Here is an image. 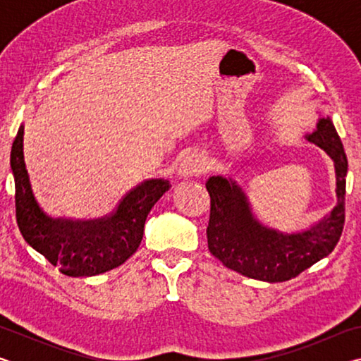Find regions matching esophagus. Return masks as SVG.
<instances>
[{
	"label": "esophagus",
	"instance_id": "1",
	"mask_svg": "<svg viewBox=\"0 0 361 361\" xmlns=\"http://www.w3.org/2000/svg\"><path fill=\"white\" fill-rule=\"evenodd\" d=\"M205 170H207L205 157L200 154V152H191V154H188L181 161L178 167V175L181 178H192V176L204 173Z\"/></svg>",
	"mask_w": 361,
	"mask_h": 361
}]
</instances>
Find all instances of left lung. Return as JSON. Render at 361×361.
I'll return each mask as SVG.
<instances>
[{"mask_svg":"<svg viewBox=\"0 0 361 361\" xmlns=\"http://www.w3.org/2000/svg\"><path fill=\"white\" fill-rule=\"evenodd\" d=\"M325 149L334 161L338 205L312 228L282 234L256 221L245 194L232 180L210 176V219L207 240L210 253L226 267L262 282H286L333 252L341 239L345 219L347 156L329 118H322L317 130L305 137Z\"/></svg>","mask_w":361,"mask_h":361,"instance_id":"1","label":"left lung"}]
</instances>
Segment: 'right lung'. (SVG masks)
Wrapping results in <instances>:
<instances>
[{
	"instance_id": "right-lung-1",
	"label": "right lung",
	"mask_w": 361,
	"mask_h": 361,
	"mask_svg": "<svg viewBox=\"0 0 361 361\" xmlns=\"http://www.w3.org/2000/svg\"><path fill=\"white\" fill-rule=\"evenodd\" d=\"M11 169L16 218L23 239L68 277L99 276L129 259L143 239L146 216L170 189L167 180H148L127 192L108 216L87 221L52 219L39 209L30 186L22 126L12 143Z\"/></svg>"
}]
</instances>
